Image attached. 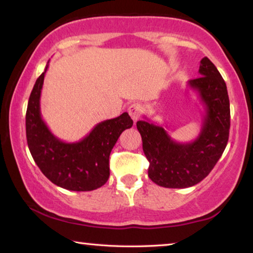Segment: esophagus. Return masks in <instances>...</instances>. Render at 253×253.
I'll return each instance as SVG.
<instances>
[{
  "instance_id": "obj_1",
  "label": "esophagus",
  "mask_w": 253,
  "mask_h": 253,
  "mask_svg": "<svg viewBox=\"0 0 253 253\" xmlns=\"http://www.w3.org/2000/svg\"><path fill=\"white\" fill-rule=\"evenodd\" d=\"M127 112H129V114L132 118V120H133L134 122H137L140 119V116H141L143 110H142V106L140 104H132V105H130L129 108H127Z\"/></svg>"
}]
</instances>
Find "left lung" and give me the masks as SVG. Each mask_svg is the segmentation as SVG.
<instances>
[{
  "instance_id": "1",
  "label": "left lung",
  "mask_w": 253,
  "mask_h": 253,
  "mask_svg": "<svg viewBox=\"0 0 253 253\" xmlns=\"http://www.w3.org/2000/svg\"><path fill=\"white\" fill-rule=\"evenodd\" d=\"M200 76L189 80L205 106L200 133L191 142L174 141L165 129L149 120L137 122L142 149L149 162L148 176L164 188H189L199 183L218 162L230 134V99L226 84L208 57L200 61Z\"/></svg>"
}]
</instances>
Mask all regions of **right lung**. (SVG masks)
<instances>
[{
	"mask_svg": "<svg viewBox=\"0 0 253 253\" xmlns=\"http://www.w3.org/2000/svg\"><path fill=\"white\" fill-rule=\"evenodd\" d=\"M36 80L26 113V134L30 154L42 174L70 191H91L110 177V154L120 135L133 124L129 114L106 120L84 139L64 142L56 138L41 115V94L46 70Z\"/></svg>",
	"mask_w": 253,
	"mask_h": 253,
	"instance_id": "1",
	"label": "right lung"
}]
</instances>
